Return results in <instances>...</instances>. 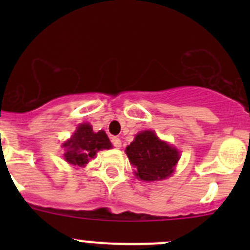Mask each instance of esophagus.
<instances>
[{
    "instance_id": "obj_1",
    "label": "esophagus",
    "mask_w": 250,
    "mask_h": 250,
    "mask_svg": "<svg viewBox=\"0 0 250 250\" xmlns=\"http://www.w3.org/2000/svg\"><path fill=\"white\" fill-rule=\"evenodd\" d=\"M111 143H112V145L115 146L116 148H120L121 146H122V141H121L120 138H116V137H113L112 139H111Z\"/></svg>"
}]
</instances>
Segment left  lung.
Masks as SVG:
<instances>
[{
  "label": "left lung",
  "mask_w": 250,
  "mask_h": 250,
  "mask_svg": "<svg viewBox=\"0 0 250 250\" xmlns=\"http://www.w3.org/2000/svg\"><path fill=\"white\" fill-rule=\"evenodd\" d=\"M129 162L135 168V176L144 181H158L172 175L180 153L167 141L161 140L152 130L135 135L125 148Z\"/></svg>",
  "instance_id": "8db88e82"
}]
</instances>
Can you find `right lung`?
Returning <instances> with one entry per match:
<instances>
[{"label": "right lung", "mask_w": 250, "mask_h": 250, "mask_svg": "<svg viewBox=\"0 0 250 250\" xmlns=\"http://www.w3.org/2000/svg\"><path fill=\"white\" fill-rule=\"evenodd\" d=\"M65 147L64 160L72 166L84 167L90 158H94L98 151L112 147L104 130L93 132L89 123H82L69 140L62 144Z\"/></svg>", "instance_id": "1"}]
</instances>
